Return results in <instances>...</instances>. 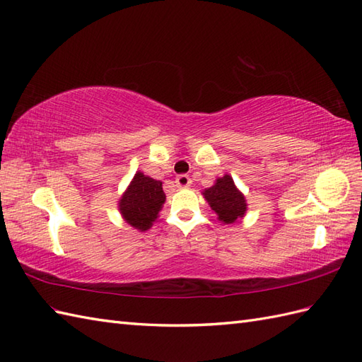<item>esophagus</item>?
<instances>
[{
	"instance_id": "1",
	"label": "esophagus",
	"mask_w": 362,
	"mask_h": 362,
	"mask_svg": "<svg viewBox=\"0 0 362 362\" xmlns=\"http://www.w3.org/2000/svg\"><path fill=\"white\" fill-rule=\"evenodd\" d=\"M175 182H176V187H178V189H187V187H190L192 180H190V176H189V175L182 173V175H178V176H176Z\"/></svg>"
}]
</instances>
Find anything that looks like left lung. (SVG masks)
<instances>
[{
  "mask_svg": "<svg viewBox=\"0 0 362 362\" xmlns=\"http://www.w3.org/2000/svg\"><path fill=\"white\" fill-rule=\"evenodd\" d=\"M201 195L216 214L218 221L223 224L240 221L247 211V201H245L244 193L236 187L233 178L228 173L221 178H216L214 186L202 190Z\"/></svg>",
  "mask_w": 362,
  "mask_h": 362,
  "instance_id": "obj_1",
  "label": "left lung"
}]
</instances>
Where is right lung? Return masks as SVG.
Here are the masks:
<instances>
[{
  "label": "right lung",
  "instance_id": "obj_1",
  "mask_svg": "<svg viewBox=\"0 0 362 362\" xmlns=\"http://www.w3.org/2000/svg\"><path fill=\"white\" fill-rule=\"evenodd\" d=\"M165 202L163 181H158L136 172L126 192L118 201L122 219L139 232H146L153 226Z\"/></svg>",
  "mask_w": 362,
  "mask_h": 362
}]
</instances>
